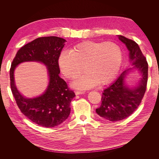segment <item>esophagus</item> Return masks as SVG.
I'll return each instance as SVG.
<instances>
[{
  "instance_id": "obj_1",
  "label": "esophagus",
  "mask_w": 159,
  "mask_h": 159,
  "mask_svg": "<svg viewBox=\"0 0 159 159\" xmlns=\"http://www.w3.org/2000/svg\"><path fill=\"white\" fill-rule=\"evenodd\" d=\"M85 91H75V95H80V94H84Z\"/></svg>"
}]
</instances>
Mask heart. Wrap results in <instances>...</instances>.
Returning a JSON list of instances; mask_svg holds the SVG:
<instances>
[{
	"instance_id": "heart-1",
	"label": "heart",
	"mask_w": 159,
	"mask_h": 159,
	"mask_svg": "<svg viewBox=\"0 0 159 159\" xmlns=\"http://www.w3.org/2000/svg\"><path fill=\"white\" fill-rule=\"evenodd\" d=\"M121 48L113 42L85 41L75 45L71 52L64 51L58 64L66 78L74 80L84 69L85 74L75 81L76 88L89 89L111 81L121 65Z\"/></svg>"
}]
</instances>
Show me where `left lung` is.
Segmentation results:
<instances>
[{
	"instance_id": "obj_1",
	"label": "left lung",
	"mask_w": 159,
	"mask_h": 159,
	"mask_svg": "<svg viewBox=\"0 0 159 159\" xmlns=\"http://www.w3.org/2000/svg\"><path fill=\"white\" fill-rule=\"evenodd\" d=\"M119 39L127 46L132 68L125 70L114 82L103 90L102 105L96 109L100 117L110 121H117L130 116L140 105L145 95L148 80V63L137 43L119 35ZM133 69L140 71L142 78L136 87L129 88L124 79Z\"/></svg>"
}]
</instances>
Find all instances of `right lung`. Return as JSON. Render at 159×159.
Returning a JSON list of instances; mask_svg holds the SVG:
<instances>
[{"label":"right lung","instance_id":"right-lung-1","mask_svg":"<svg viewBox=\"0 0 159 159\" xmlns=\"http://www.w3.org/2000/svg\"><path fill=\"white\" fill-rule=\"evenodd\" d=\"M66 40L57 36L36 38L20 48L10 70L11 88L20 111L38 125L50 128L59 125L69 117L70 103L75 95L61 78L58 60ZM25 61H37L47 68L49 83L45 93L34 98H26L19 92L14 81L16 67Z\"/></svg>","mask_w":159,"mask_h":159}]
</instances>
